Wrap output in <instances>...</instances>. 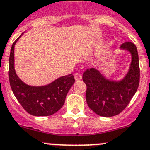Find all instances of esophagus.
I'll return each mask as SVG.
<instances>
[{
  "label": "esophagus",
  "instance_id": "esophagus-1",
  "mask_svg": "<svg viewBox=\"0 0 150 150\" xmlns=\"http://www.w3.org/2000/svg\"><path fill=\"white\" fill-rule=\"evenodd\" d=\"M74 77H75V79L76 81H79L82 78V75L80 73H78V72H76L75 74V75H74Z\"/></svg>",
  "mask_w": 150,
  "mask_h": 150
}]
</instances>
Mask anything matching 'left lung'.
I'll list each match as a JSON object with an SVG mask.
<instances>
[{"instance_id":"obj_1","label":"left lung","mask_w":150,"mask_h":150,"mask_svg":"<svg viewBox=\"0 0 150 150\" xmlns=\"http://www.w3.org/2000/svg\"><path fill=\"white\" fill-rule=\"evenodd\" d=\"M120 49L132 55L128 73L120 81L107 79L96 69H87L83 81L87 85L86 100L89 108L102 117H113L120 114L137 91L140 81V67L137 50L134 43L125 42Z\"/></svg>"}]
</instances>
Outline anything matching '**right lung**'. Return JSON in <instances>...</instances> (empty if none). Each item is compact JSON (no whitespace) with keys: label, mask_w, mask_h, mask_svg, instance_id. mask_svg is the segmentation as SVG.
I'll use <instances>...</instances> for the list:
<instances>
[{"label":"right lung","mask_w":150,"mask_h":150,"mask_svg":"<svg viewBox=\"0 0 150 150\" xmlns=\"http://www.w3.org/2000/svg\"><path fill=\"white\" fill-rule=\"evenodd\" d=\"M20 36L12 45L9 55L10 87L17 100L28 114L36 117L52 115L64 105L69 90L75 83V78L70 74L41 87H33L24 83L17 76L14 68V47Z\"/></svg>","instance_id":"obj_1"}]
</instances>
